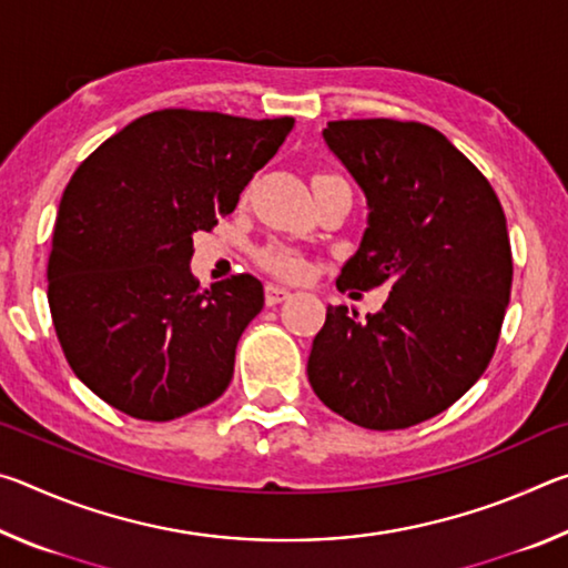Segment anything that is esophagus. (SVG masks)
Instances as JSON below:
<instances>
[{
    "label": "esophagus",
    "instance_id": "obj_1",
    "mask_svg": "<svg viewBox=\"0 0 568 568\" xmlns=\"http://www.w3.org/2000/svg\"><path fill=\"white\" fill-rule=\"evenodd\" d=\"M287 297H291V291H285V287L275 285V283H267L265 285V303L267 305H277V303L287 301Z\"/></svg>",
    "mask_w": 568,
    "mask_h": 568
}]
</instances>
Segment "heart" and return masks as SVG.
Returning <instances> with one entry per match:
<instances>
[{"instance_id": "1", "label": "heart", "mask_w": 568, "mask_h": 568, "mask_svg": "<svg viewBox=\"0 0 568 568\" xmlns=\"http://www.w3.org/2000/svg\"><path fill=\"white\" fill-rule=\"evenodd\" d=\"M257 257H261V263L267 267V271H273L281 277H297L303 273L301 255H297L293 247H287L283 243L265 245L261 253H257Z\"/></svg>"}]
</instances>
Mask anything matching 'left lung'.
Wrapping results in <instances>:
<instances>
[{
  "label": "left lung",
  "mask_w": 568,
  "mask_h": 568,
  "mask_svg": "<svg viewBox=\"0 0 568 568\" xmlns=\"http://www.w3.org/2000/svg\"><path fill=\"white\" fill-rule=\"evenodd\" d=\"M323 138L371 210L338 291L390 293L365 318L328 305L307 381L355 426H416L454 406L494 358L514 277L504 207L428 124L335 120Z\"/></svg>",
  "instance_id": "left-lung-1"
}]
</instances>
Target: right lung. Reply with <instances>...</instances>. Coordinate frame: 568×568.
<instances>
[{"instance_id": "1", "label": "right lung", "mask_w": 568, "mask_h": 568, "mask_svg": "<svg viewBox=\"0 0 568 568\" xmlns=\"http://www.w3.org/2000/svg\"><path fill=\"white\" fill-rule=\"evenodd\" d=\"M293 122L158 110L104 140L67 182L47 301L74 376L112 408L172 420L230 386L263 285L240 273L200 291L192 235L233 213Z\"/></svg>"}]
</instances>
